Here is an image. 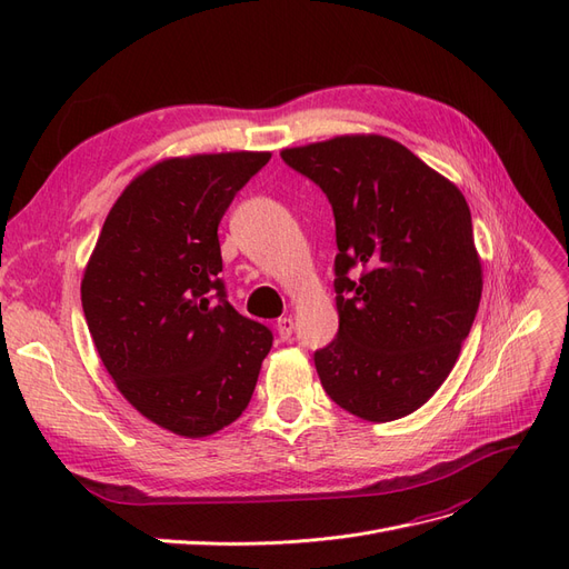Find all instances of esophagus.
I'll return each instance as SVG.
<instances>
[{"mask_svg":"<svg viewBox=\"0 0 569 569\" xmlns=\"http://www.w3.org/2000/svg\"><path fill=\"white\" fill-rule=\"evenodd\" d=\"M278 335H280L282 341L291 339V335H295V320H291V318H280L278 320Z\"/></svg>","mask_w":569,"mask_h":569,"instance_id":"obj_1","label":"esophagus"}]
</instances>
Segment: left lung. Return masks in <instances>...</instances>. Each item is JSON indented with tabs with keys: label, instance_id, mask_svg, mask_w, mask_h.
<instances>
[{
	"label": "left lung",
	"instance_id": "obj_1",
	"mask_svg": "<svg viewBox=\"0 0 569 569\" xmlns=\"http://www.w3.org/2000/svg\"><path fill=\"white\" fill-rule=\"evenodd\" d=\"M332 203L337 337L313 353L322 389L389 422L453 370L481 299V263L460 189L403 144L347 134L282 151Z\"/></svg>",
	"mask_w": 569,
	"mask_h": 569
}]
</instances>
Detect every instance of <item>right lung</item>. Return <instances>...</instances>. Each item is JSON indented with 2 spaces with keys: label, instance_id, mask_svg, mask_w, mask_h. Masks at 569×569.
Listing matches in <instances>:
<instances>
[{
  "label": "right lung",
  "instance_id": "1",
  "mask_svg": "<svg viewBox=\"0 0 569 569\" xmlns=\"http://www.w3.org/2000/svg\"><path fill=\"white\" fill-rule=\"evenodd\" d=\"M268 151L168 159L109 211L80 287L101 363L144 418L209 437L249 406L272 347L222 282L218 226Z\"/></svg>",
  "mask_w": 569,
  "mask_h": 569
}]
</instances>
